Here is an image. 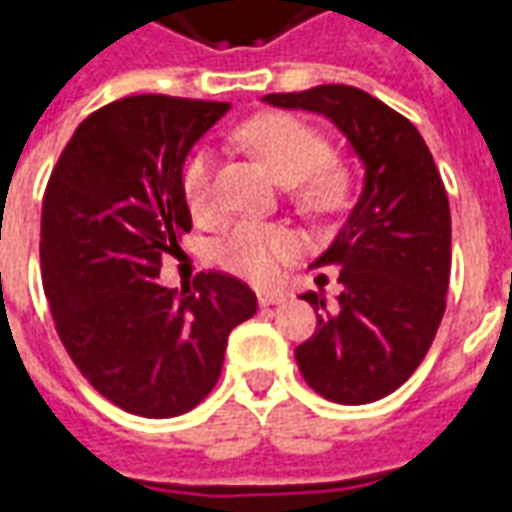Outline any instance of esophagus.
Masks as SVG:
<instances>
[{
	"label": "esophagus",
	"instance_id": "1",
	"mask_svg": "<svg viewBox=\"0 0 512 512\" xmlns=\"http://www.w3.org/2000/svg\"><path fill=\"white\" fill-rule=\"evenodd\" d=\"M257 301H260V307H274V304H282V301H288V293H282V290L260 288V290H257Z\"/></svg>",
	"mask_w": 512,
	"mask_h": 512
}]
</instances>
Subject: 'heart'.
Listing matches in <instances>:
<instances>
[{"label":"heart","mask_w":512,"mask_h":512,"mask_svg":"<svg viewBox=\"0 0 512 512\" xmlns=\"http://www.w3.org/2000/svg\"><path fill=\"white\" fill-rule=\"evenodd\" d=\"M235 136L271 169L279 183L290 186L301 211L310 216H329L343 208L348 175L334 158H329V142L310 123L293 115H260L246 120ZM180 191L197 222L211 224L222 216L216 194V164L205 147L194 150L183 161ZM293 249L296 238L288 230L274 224L244 222L219 241L216 257L235 274L266 282L293 255Z\"/></svg>","instance_id":"heart-1"}]
</instances>
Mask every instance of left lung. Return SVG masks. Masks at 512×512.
Listing matches in <instances>:
<instances>
[{"label": "left lung", "mask_w": 512, "mask_h": 512, "mask_svg": "<svg viewBox=\"0 0 512 512\" xmlns=\"http://www.w3.org/2000/svg\"><path fill=\"white\" fill-rule=\"evenodd\" d=\"M266 104L329 117L365 164V186L315 266H337V304L307 290L318 329L296 348L304 381L334 403L381 400L419 367L450 285V202L425 139L359 87L271 93Z\"/></svg>", "instance_id": "left-lung-1"}]
</instances>
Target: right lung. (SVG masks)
<instances>
[{
	"instance_id": "add662e5",
	"label": "right lung",
	"mask_w": 512,
	"mask_h": 512,
	"mask_svg": "<svg viewBox=\"0 0 512 512\" xmlns=\"http://www.w3.org/2000/svg\"><path fill=\"white\" fill-rule=\"evenodd\" d=\"M230 109L131 95L76 128L43 194L40 268L54 326L90 384L139 417L186 414L222 373L227 337L257 312L241 279L158 282L191 230L180 169Z\"/></svg>"
}]
</instances>
